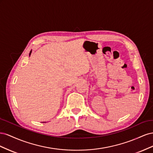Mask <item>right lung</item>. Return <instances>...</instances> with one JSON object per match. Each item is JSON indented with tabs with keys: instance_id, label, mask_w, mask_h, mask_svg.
<instances>
[{
	"instance_id": "obj_1",
	"label": "right lung",
	"mask_w": 153,
	"mask_h": 153,
	"mask_svg": "<svg viewBox=\"0 0 153 153\" xmlns=\"http://www.w3.org/2000/svg\"><path fill=\"white\" fill-rule=\"evenodd\" d=\"M31 52H32V50L30 51V53H29V56H30V54H31Z\"/></svg>"
}]
</instances>
